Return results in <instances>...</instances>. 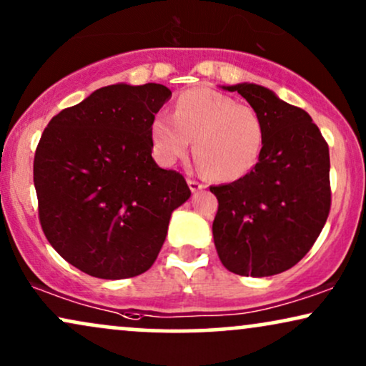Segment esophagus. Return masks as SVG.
<instances>
[{"label": "esophagus", "mask_w": 366, "mask_h": 366, "mask_svg": "<svg viewBox=\"0 0 366 366\" xmlns=\"http://www.w3.org/2000/svg\"><path fill=\"white\" fill-rule=\"evenodd\" d=\"M187 184H189V189H191L192 192H197V191H201V189H204V184L197 182L196 179H187Z\"/></svg>", "instance_id": "obj_1"}]
</instances>
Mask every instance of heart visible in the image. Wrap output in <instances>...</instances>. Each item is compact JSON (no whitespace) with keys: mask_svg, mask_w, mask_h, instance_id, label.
Here are the masks:
<instances>
[{"mask_svg":"<svg viewBox=\"0 0 366 366\" xmlns=\"http://www.w3.org/2000/svg\"><path fill=\"white\" fill-rule=\"evenodd\" d=\"M265 133L257 109L211 87L182 92L175 113L155 114L150 124L152 150L160 164L182 159L194 138V157L219 182H233L255 169Z\"/></svg>","mask_w":366,"mask_h":366,"instance_id":"obj_1","label":"heart"}]
</instances>
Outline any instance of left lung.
I'll return each instance as SVG.
<instances>
[{
    "label": "left lung",
    "mask_w": 366,
    "mask_h": 366,
    "mask_svg": "<svg viewBox=\"0 0 366 366\" xmlns=\"http://www.w3.org/2000/svg\"><path fill=\"white\" fill-rule=\"evenodd\" d=\"M242 94L265 123V145L252 172L212 186L217 214L212 238L229 272L270 277L289 270L311 249L331 207L330 149L304 109L274 91L239 82Z\"/></svg>",
    "instance_id": "obj_1"
}]
</instances>
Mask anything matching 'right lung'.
Wrapping results in <instances>:
<instances>
[{
	"label": "right lung",
	"mask_w": 366,
	"mask_h": 366,
	"mask_svg": "<svg viewBox=\"0 0 366 366\" xmlns=\"http://www.w3.org/2000/svg\"><path fill=\"white\" fill-rule=\"evenodd\" d=\"M169 87L118 82L62 109L34 160L39 216L49 243L98 279L137 277L154 265L186 179L152 159L150 124Z\"/></svg>",
	"instance_id": "1"
}]
</instances>
